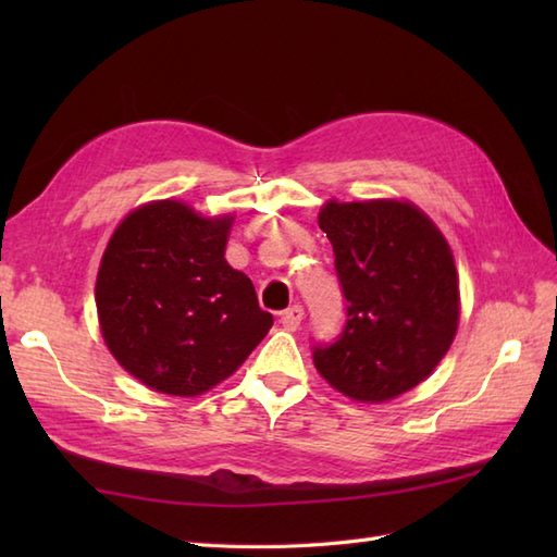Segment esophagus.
I'll return each mask as SVG.
<instances>
[{
  "label": "esophagus",
  "mask_w": 557,
  "mask_h": 557,
  "mask_svg": "<svg viewBox=\"0 0 557 557\" xmlns=\"http://www.w3.org/2000/svg\"><path fill=\"white\" fill-rule=\"evenodd\" d=\"M301 321H304V309L299 304L289 306V309L282 311V315H280V323L285 325L287 330H297L301 325Z\"/></svg>",
  "instance_id": "obj_1"
}]
</instances>
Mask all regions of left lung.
<instances>
[{"label":"left lung","mask_w":557,"mask_h":557,"mask_svg":"<svg viewBox=\"0 0 557 557\" xmlns=\"http://www.w3.org/2000/svg\"><path fill=\"white\" fill-rule=\"evenodd\" d=\"M318 224L333 244L347 323L333 345L313 347L315 369L357 401L395 399L425 381L455 339L453 251L407 200H330Z\"/></svg>","instance_id":"8db88e82"}]
</instances>
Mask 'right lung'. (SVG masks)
Segmentation results:
<instances>
[{"instance_id": "1", "label": "right lung", "mask_w": 557, "mask_h": 557, "mask_svg": "<svg viewBox=\"0 0 557 557\" xmlns=\"http://www.w3.org/2000/svg\"><path fill=\"white\" fill-rule=\"evenodd\" d=\"M232 222L156 200L126 215L104 248L96 282L104 345L156 393H208L272 327L251 280L224 260Z\"/></svg>"}]
</instances>
